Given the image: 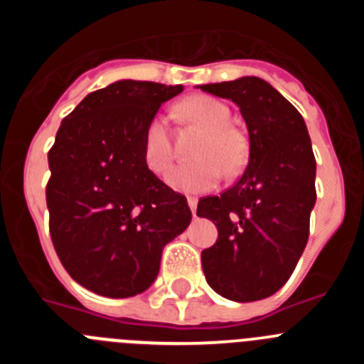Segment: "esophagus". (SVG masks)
<instances>
[{"label":"esophagus","mask_w":364,"mask_h":364,"mask_svg":"<svg viewBox=\"0 0 364 364\" xmlns=\"http://www.w3.org/2000/svg\"><path fill=\"white\" fill-rule=\"evenodd\" d=\"M188 204H189V208H191L193 217H195V215H197V198H195V197H189V198H188Z\"/></svg>","instance_id":"esophagus-1"}]
</instances>
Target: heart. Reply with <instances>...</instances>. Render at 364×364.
Wrapping results in <instances>:
<instances>
[{
  "mask_svg": "<svg viewBox=\"0 0 364 364\" xmlns=\"http://www.w3.org/2000/svg\"><path fill=\"white\" fill-rule=\"evenodd\" d=\"M186 120L204 129L195 149V162L180 164L167 175V184L176 191L204 193L218 184L222 167L226 173L239 171L246 162V142L242 134L231 127V111L213 96L197 95L178 105ZM146 166L156 175H164L171 164V140L164 117H154L147 124L142 140Z\"/></svg>",
  "mask_w": 364,
  "mask_h": 364,
  "instance_id": "obj_1",
  "label": "heart"
}]
</instances>
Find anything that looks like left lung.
I'll use <instances>...</instances> for the list:
<instances>
[{
  "label": "left lung",
  "instance_id": "1",
  "mask_svg": "<svg viewBox=\"0 0 364 364\" xmlns=\"http://www.w3.org/2000/svg\"><path fill=\"white\" fill-rule=\"evenodd\" d=\"M200 89L239 105L250 134L237 184L198 200V217L218 230L217 242L202 252V269L222 297L260 301L286 284L306 247L317 198L310 134L301 112L257 76Z\"/></svg>",
  "mask_w": 364,
  "mask_h": 364
}]
</instances>
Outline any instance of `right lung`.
<instances>
[{"mask_svg": "<svg viewBox=\"0 0 364 364\" xmlns=\"http://www.w3.org/2000/svg\"><path fill=\"white\" fill-rule=\"evenodd\" d=\"M182 85L120 80L87 95L49 151V230L74 281L112 299L154 282L162 250L191 222L184 195L146 166L142 140Z\"/></svg>", "mask_w": 364, "mask_h": 364, "instance_id": "right-lung-1", "label": "right lung"}]
</instances>
